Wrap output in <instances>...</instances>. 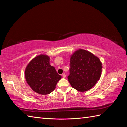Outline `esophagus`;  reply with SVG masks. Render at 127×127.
<instances>
[{"mask_svg": "<svg viewBox=\"0 0 127 127\" xmlns=\"http://www.w3.org/2000/svg\"><path fill=\"white\" fill-rule=\"evenodd\" d=\"M62 76H63V78H65L66 77V75H65V74H62Z\"/></svg>", "mask_w": 127, "mask_h": 127, "instance_id": "34e87169", "label": "esophagus"}]
</instances>
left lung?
Segmentation results:
<instances>
[{
	"instance_id": "1",
	"label": "left lung",
	"mask_w": 127,
	"mask_h": 127,
	"mask_svg": "<svg viewBox=\"0 0 127 127\" xmlns=\"http://www.w3.org/2000/svg\"><path fill=\"white\" fill-rule=\"evenodd\" d=\"M68 81L72 87L85 92L95 85L101 75L102 63L93 53L79 49L70 57Z\"/></svg>"
}]
</instances>
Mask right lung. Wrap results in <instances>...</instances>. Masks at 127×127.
Wrapping results in <instances>:
<instances>
[{
  "mask_svg": "<svg viewBox=\"0 0 127 127\" xmlns=\"http://www.w3.org/2000/svg\"><path fill=\"white\" fill-rule=\"evenodd\" d=\"M27 83L35 92L46 95L55 90L62 76L50 64V57L40 55L32 59L25 70Z\"/></svg>",
  "mask_w": 127,
  "mask_h": 127,
  "instance_id": "add662e5",
  "label": "right lung"
}]
</instances>
